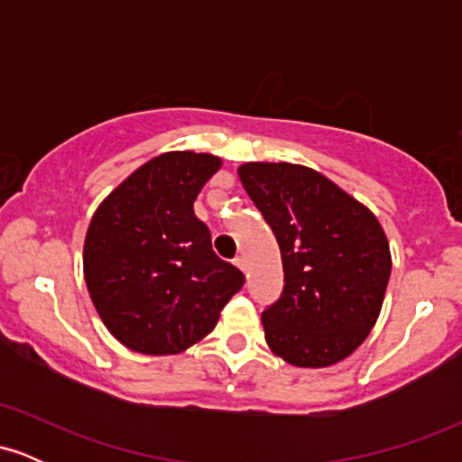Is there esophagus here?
I'll use <instances>...</instances> for the list:
<instances>
[{"instance_id": "esophagus-1", "label": "esophagus", "mask_w": 462, "mask_h": 462, "mask_svg": "<svg viewBox=\"0 0 462 462\" xmlns=\"http://www.w3.org/2000/svg\"><path fill=\"white\" fill-rule=\"evenodd\" d=\"M235 264H236V267H238V269H241V272H243V273H245V272H247V263H245V258H243V256H238V258H236V261H235Z\"/></svg>"}]
</instances>
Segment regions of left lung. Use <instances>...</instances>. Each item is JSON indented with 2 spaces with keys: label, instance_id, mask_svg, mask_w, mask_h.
I'll return each mask as SVG.
<instances>
[{
  "label": "left lung",
  "instance_id": "obj_1",
  "mask_svg": "<svg viewBox=\"0 0 462 462\" xmlns=\"http://www.w3.org/2000/svg\"><path fill=\"white\" fill-rule=\"evenodd\" d=\"M238 178L282 256V295L263 312L269 349L293 367L347 358L378 321L389 284L391 249L380 221L304 164L245 162Z\"/></svg>",
  "mask_w": 462,
  "mask_h": 462
}]
</instances>
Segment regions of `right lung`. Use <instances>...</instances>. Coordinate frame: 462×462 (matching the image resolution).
<instances>
[{
  "mask_svg": "<svg viewBox=\"0 0 462 462\" xmlns=\"http://www.w3.org/2000/svg\"><path fill=\"white\" fill-rule=\"evenodd\" d=\"M219 167L213 153H161L95 210L84 280L99 319L132 352L169 356L195 346L245 282L213 252L210 230L193 213Z\"/></svg>",
  "mask_w": 462,
  "mask_h": 462,
  "instance_id": "add662e5",
  "label": "right lung"
}]
</instances>
